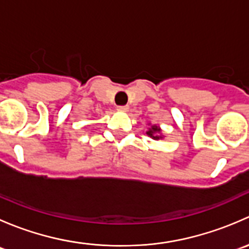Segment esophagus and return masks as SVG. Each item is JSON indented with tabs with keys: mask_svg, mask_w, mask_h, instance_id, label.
Listing matches in <instances>:
<instances>
[{
	"mask_svg": "<svg viewBox=\"0 0 249 249\" xmlns=\"http://www.w3.org/2000/svg\"><path fill=\"white\" fill-rule=\"evenodd\" d=\"M117 109L119 110V112H127V110H129V107H127V106H119Z\"/></svg>",
	"mask_w": 249,
	"mask_h": 249,
	"instance_id": "34e87169",
	"label": "esophagus"
}]
</instances>
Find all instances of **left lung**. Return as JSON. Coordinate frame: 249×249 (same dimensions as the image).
<instances>
[{
  "label": "left lung",
  "instance_id": "left-lung-1",
  "mask_svg": "<svg viewBox=\"0 0 249 249\" xmlns=\"http://www.w3.org/2000/svg\"><path fill=\"white\" fill-rule=\"evenodd\" d=\"M148 125H149V127H148L147 132H145L148 136L152 137V139L155 140V141H159V140L164 139L165 136L162 135V130H161V127L159 126V125H157V124L150 125V123H148Z\"/></svg>",
  "mask_w": 249,
  "mask_h": 249
}]
</instances>
